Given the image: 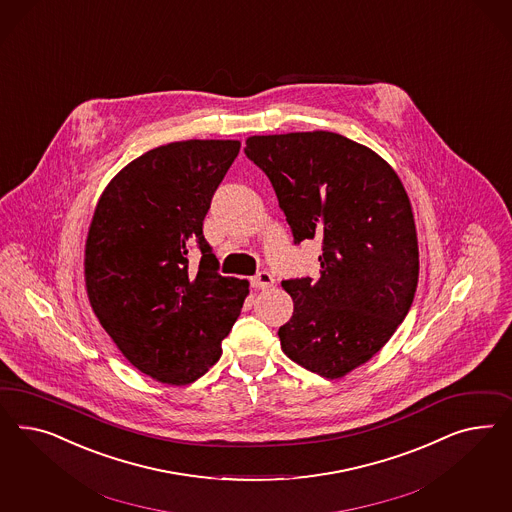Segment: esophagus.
I'll use <instances>...</instances> for the list:
<instances>
[{"label":"esophagus","instance_id":"1","mask_svg":"<svg viewBox=\"0 0 512 512\" xmlns=\"http://www.w3.org/2000/svg\"><path fill=\"white\" fill-rule=\"evenodd\" d=\"M251 283H253V287L255 289H270L272 285H274V276L270 274V272H259L255 278L251 279Z\"/></svg>","mask_w":512,"mask_h":512}]
</instances>
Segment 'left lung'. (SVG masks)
Returning a JSON list of instances; mask_svg holds the SVG:
<instances>
[{"label": "left lung", "instance_id": "8db88e82", "mask_svg": "<svg viewBox=\"0 0 512 512\" xmlns=\"http://www.w3.org/2000/svg\"><path fill=\"white\" fill-rule=\"evenodd\" d=\"M244 152L270 178L296 244L323 240L319 278L281 283L295 302L281 349L340 379L381 351L413 304L419 242L405 187L381 155L330 131L255 135Z\"/></svg>", "mask_w": 512, "mask_h": 512}]
</instances>
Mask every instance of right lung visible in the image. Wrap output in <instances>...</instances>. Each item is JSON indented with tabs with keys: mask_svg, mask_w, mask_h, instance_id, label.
Returning <instances> with one entry per match:
<instances>
[{
	"mask_svg": "<svg viewBox=\"0 0 512 512\" xmlns=\"http://www.w3.org/2000/svg\"><path fill=\"white\" fill-rule=\"evenodd\" d=\"M240 152V140H180L133 159L101 193L84 248L95 317L137 370L189 385L221 357L249 295L217 274L202 221ZM202 248L189 269L186 248Z\"/></svg>",
	"mask_w": 512,
	"mask_h": 512,
	"instance_id": "obj_1",
	"label": "right lung"
}]
</instances>
